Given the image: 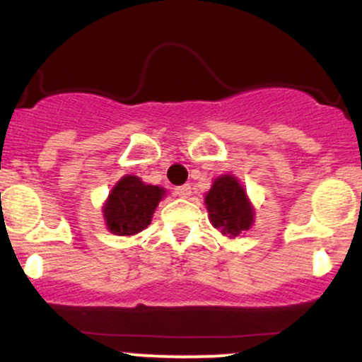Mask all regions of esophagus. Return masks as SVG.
Listing matches in <instances>:
<instances>
[{"label": "esophagus", "instance_id": "1", "mask_svg": "<svg viewBox=\"0 0 362 362\" xmlns=\"http://www.w3.org/2000/svg\"><path fill=\"white\" fill-rule=\"evenodd\" d=\"M176 195L181 197V198H188L189 195H192V186H189V185L177 186V188H176Z\"/></svg>", "mask_w": 362, "mask_h": 362}]
</instances>
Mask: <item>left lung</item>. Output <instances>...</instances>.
<instances>
[{
    "mask_svg": "<svg viewBox=\"0 0 362 362\" xmlns=\"http://www.w3.org/2000/svg\"><path fill=\"white\" fill-rule=\"evenodd\" d=\"M205 204L212 226L221 229L223 235L236 236L254 223V211L245 189L233 176L217 177L205 195Z\"/></svg>",
    "mask_w": 362,
    "mask_h": 362,
    "instance_id": "left-lung-1",
    "label": "left lung"
}]
</instances>
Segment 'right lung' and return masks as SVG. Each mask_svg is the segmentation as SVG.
Wrapping results in <instances>:
<instances>
[{
    "label": "right lung",
    "mask_w": 362,
    "mask_h": 362,
    "mask_svg": "<svg viewBox=\"0 0 362 362\" xmlns=\"http://www.w3.org/2000/svg\"><path fill=\"white\" fill-rule=\"evenodd\" d=\"M162 195L164 189L158 186L145 185L136 176L122 177L105 204L107 228L120 236L143 231L150 224Z\"/></svg>",
    "instance_id": "add662e5"
}]
</instances>
